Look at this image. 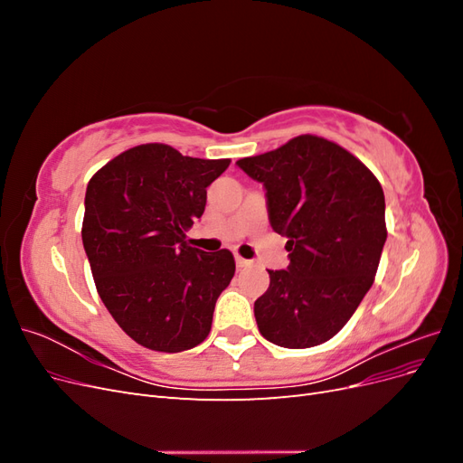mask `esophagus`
<instances>
[{
	"instance_id": "34e87169",
	"label": "esophagus",
	"mask_w": 463,
	"mask_h": 463,
	"mask_svg": "<svg viewBox=\"0 0 463 463\" xmlns=\"http://www.w3.org/2000/svg\"><path fill=\"white\" fill-rule=\"evenodd\" d=\"M235 264H237V269H247V266H250V260H247V259L237 255V257H235Z\"/></svg>"
}]
</instances>
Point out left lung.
<instances>
[{
    "label": "left lung",
    "mask_w": 463,
    "mask_h": 463,
    "mask_svg": "<svg viewBox=\"0 0 463 463\" xmlns=\"http://www.w3.org/2000/svg\"><path fill=\"white\" fill-rule=\"evenodd\" d=\"M237 165L264 187L270 226L288 237L286 270L255 301L266 340L303 349L328 342L371 289L386 241L384 193L354 154L301 135Z\"/></svg>",
    "instance_id": "obj_1"
}]
</instances>
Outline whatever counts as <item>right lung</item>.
<instances>
[{
	"instance_id": "obj_1",
	"label": "right lung",
	"mask_w": 463,
	"mask_h": 463,
	"mask_svg": "<svg viewBox=\"0 0 463 463\" xmlns=\"http://www.w3.org/2000/svg\"><path fill=\"white\" fill-rule=\"evenodd\" d=\"M228 165L154 143L125 150L87 185L82 245L96 289L121 330L154 352L204 342L235 274L228 249L204 253L185 241Z\"/></svg>"
}]
</instances>
